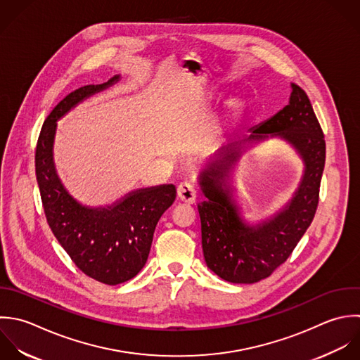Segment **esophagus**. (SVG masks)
<instances>
[{
  "mask_svg": "<svg viewBox=\"0 0 360 360\" xmlns=\"http://www.w3.org/2000/svg\"><path fill=\"white\" fill-rule=\"evenodd\" d=\"M176 192H178L179 200H182L184 203H188V205H193L195 203V200H196V189L189 182L179 184Z\"/></svg>",
  "mask_w": 360,
  "mask_h": 360,
  "instance_id": "34e87169",
  "label": "esophagus"
}]
</instances>
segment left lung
<instances>
[{
    "instance_id": "obj_1",
    "label": "left lung",
    "mask_w": 360,
    "mask_h": 360,
    "mask_svg": "<svg viewBox=\"0 0 360 360\" xmlns=\"http://www.w3.org/2000/svg\"><path fill=\"white\" fill-rule=\"evenodd\" d=\"M289 103L272 117L230 139L202 167L198 184L206 200L198 205L206 265L231 283H257L283 264L311 224L326 164V140L306 92L290 84ZM278 138L304 162V175L292 198L255 225L245 221L238 203L233 167L250 146Z\"/></svg>"
}]
</instances>
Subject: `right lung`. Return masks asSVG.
Here are the masks:
<instances>
[{"mask_svg": "<svg viewBox=\"0 0 360 360\" xmlns=\"http://www.w3.org/2000/svg\"><path fill=\"white\" fill-rule=\"evenodd\" d=\"M119 79L117 74L103 84L81 86L58 102L43 123L34 155L41 203L54 237L79 271L110 286L130 281L143 269L155 226L176 196L175 185L164 184L130 191L106 206H86L70 195L57 174V122Z\"/></svg>", "mask_w": 360, "mask_h": 360, "instance_id": "obj_1", "label": "right lung"}]
</instances>
